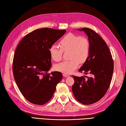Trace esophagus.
<instances>
[{"label":"esophagus","mask_w":126,"mask_h":126,"mask_svg":"<svg viewBox=\"0 0 126 126\" xmlns=\"http://www.w3.org/2000/svg\"><path fill=\"white\" fill-rule=\"evenodd\" d=\"M63 77H70V76L68 75H67V74H66V73H63Z\"/></svg>","instance_id":"obj_1"}]
</instances>
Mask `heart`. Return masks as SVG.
<instances>
[{"label":"heart","instance_id":"b5f03b06","mask_svg":"<svg viewBox=\"0 0 126 126\" xmlns=\"http://www.w3.org/2000/svg\"><path fill=\"white\" fill-rule=\"evenodd\" d=\"M61 48L55 45L50 47L49 51L51 59L59 61L63 57V51L70 50V60L64 61L55 66V69L59 72L69 74L76 69L80 63L87 60L89 55L90 42L86 37L79 34L68 33L60 42Z\"/></svg>","mask_w":126,"mask_h":126}]
</instances>
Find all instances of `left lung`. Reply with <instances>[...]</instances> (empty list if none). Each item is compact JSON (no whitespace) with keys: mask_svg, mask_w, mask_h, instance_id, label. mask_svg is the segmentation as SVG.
I'll return each mask as SVG.
<instances>
[{"mask_svg":"<svg viewBox=\"0 0 126 126\" xmlns=\"http://www.w3.org/2000/svg\"><path fill=\"white\" fill-rule=\"evenodd\" d=\"M78 30L84 31L90 42L89 56L79 71L89 73L92 77L85 79L72 76L75 83L72 90L77 101L90 105L100 100L107 92L112 76L113 61L107 44L100 35L88 28Z\"/></svg>","mask_w":126,"mask_h":126,"instance_id":"8db88e82","label":"left lung"}]
</instances>
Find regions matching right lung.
<instances>
[{
    "mask_svg": "<svg viewBox=\"0 0 126 126\" xmlns=\"http://www.w3.org/2000/svg\"><path fill=\"white\" fill-rule=\"evenodd\" d=\"M50 28L35 30L23 37L14 54V76L21 94L36 105H44L51 99L62 73H48L51 66L49 50L66 33Z\"/></svg>",
    "mask_w": 126,
    "mask_h": 126,
    "instance_id": "add662e5",
    "label": "right lung"
}]
</instances>
